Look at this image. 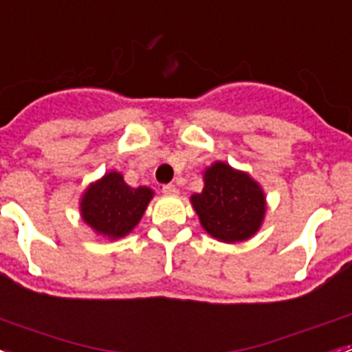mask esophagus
<instances>
[{
  "mask_svg": "<svg viewBox=\"0 0 352 352\" xmlns=\"http://www.w3.org/2000/svg\"><path fill=\"white\" fill-rule=\"evenodd\" d=\"M162 192L169 194V196H174V194H178V188H176V185L169 183V185H164V187H162Z\"/></svg>",
  "mask_w": 352,
  "mask_h": 352,
  "instance_id": "34e87169",
  "label": "esophagus"
}]
</instances>
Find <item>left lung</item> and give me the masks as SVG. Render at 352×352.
<instances>
[{
  "instance_id": "obj_1",
  "label": "left lung",
  "mask_w": 352,
  "mask_h": 352,
  "mask_svg": "<svg viewBox=\"0 0 352 352\" xmlns=\"http://www.w3.org/2000/svg\"><path fill=\"white\" fill-rule=\"evenodd\" d=\"M203 182L205 187L190 196V203L212 237L223 243H239L259 230L266 214V197L250 174L216 162L205 170Z\"/></svg>"
}]
</instances>
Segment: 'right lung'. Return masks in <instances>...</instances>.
<instances>
[{
    "label": "right lung",
    "instance_id": "add662e5",
    "mask_svg": "<svg viewBox=\"0 0 352 352\" xmlns=\"http://www.w3.org/2000/svg\"><path fill=\"white\" fill-rule=\"evenodd\" d=\"M149 187H129L117 170L91 183L80 199V216L98 235L120 239L129 234L153 199Z\"/></svg>",
    "mask_w": 352,
    "mask_h": 352
}]
</instances>
